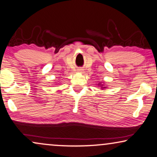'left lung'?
I'll return each instance as SVG.
<instances>
[{"label":"left lung","instance_id":"left-lung-1","mask_svg":"<svg viewBox=\"0 0 157 157\" xmlns=\"http://www.w3.org/2000/svg\"><path fill=\"white\" fill-rule=\"evenodd\" d=\"M104 88H105V87H104Z\"/></svg>","mask_w":157,"mask_h":157}]
</instances>
